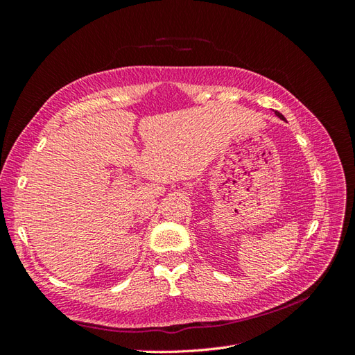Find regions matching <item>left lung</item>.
Here are the masks:
<instances>
[{
	"instance_id": "1",
	"label": "left lung",
	"mask_w": 355,
	"mask_h": 355,
	"mask_svg": "<svg viewBox=\"0 0 355 355\" xmlns=\"http://www.w3.org/2000/svg\"><path fill=\"white\" fill-rule=\"evenodd\" d=\"M275 114L279 117V119H281V120H285V117L281 114V112H279V111H275Z\"/></svg>"
}]
</instances>
